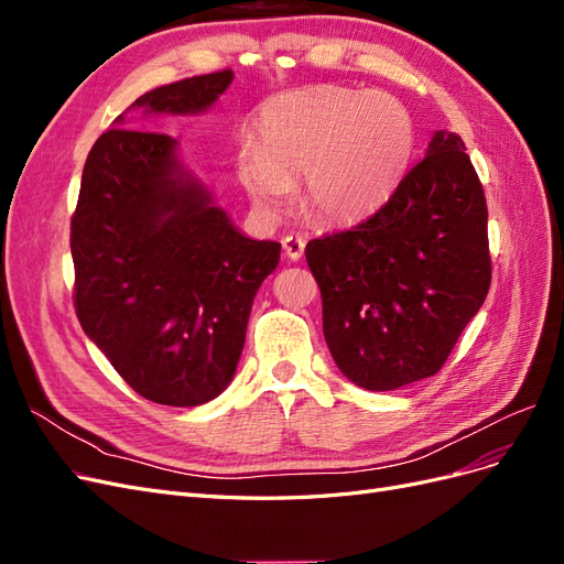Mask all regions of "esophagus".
<instances>
[{"label": "esophagus", "mask_w": 564, "mask_h": 564, "mask_svg": "<svg viewBox=\"0 0 564 564\" xmlns=\"http://www.w3.org/2000/svg\"><path fill=\"white\" fill-rule=\"evenodd\" d=\"M282 249H284V256L289 261H299L303 251H305V242L301 240V237H294V235H286L282 240Z\"/></svg>", "instance_id": "obj_1"}]
</instances>
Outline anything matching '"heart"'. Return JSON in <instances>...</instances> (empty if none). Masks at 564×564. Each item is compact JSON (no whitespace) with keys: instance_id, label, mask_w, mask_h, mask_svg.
Listing matches in <instances>:
<instances>
[{"instance_id":"b5f03b06","label":"heart","mask_w":564,"mask_h":564,"mask_svg":"<svg viewBox=\"0 0 564 564\" xmlns=\"http://www.w3.org/2000/svg\"><path fill=\"white\" fill-rule=\"evenodd\" d=\"M412 152L414 122L398 98L317 87L268 104L240 181L256 209L275 214L305 178V209L322 224L350 226L383 207Z\"/></svg>"}]
</instances>
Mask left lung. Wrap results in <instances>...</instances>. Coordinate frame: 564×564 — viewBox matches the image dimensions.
<instances>
[{
	"label": "left lung",
	"mask_w": 564,
	"mask_h": 564,
	"mask_svg": "<svg viewBox=\"0 0 564 564\" xmlns=\"http://www.w3.org/2000/svg\"><path fill=\"white\" fill-rule=\"evenodd\" d=\"M305 261L344 377L395 390L437 373L491 282L485 191L460 135L435 131L383 207L311 240Z\"/></svg>",
	"instance_id": "left-lung-1"
}]
</instances>
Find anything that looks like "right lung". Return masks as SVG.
<instances>
[{"label":"right lung","instance_id":"obj_1","mask_svg":"<svg viewBox=\"0 0 564 564\" xmlns=\"http://www.w3.org/2000/svg\"><path fill=\"white\" fill-rule=\"evenodd\" d=\"M232 70L158 87L145 115L207 112ZM108 129L82 172L70 224L75 311L84 334L139 395L197 406L228 388L251 303L280 245L251 240L178 162L162 131Z\"/></svg>","mask_w":564,"mask_h":564}]
</instances>
